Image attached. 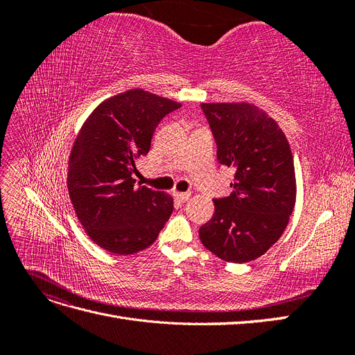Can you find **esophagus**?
I'll return each mask as SVG.
<instances>
[{"label":"esophagus","mask_w":355,"mask_h":355,"mask_svg":"<svg viewBox=\"0 0 355 355\" xmlns=\"http://www.w3.org/2000/svg\"><path fill=\"white\" fill-rule=\"evenodd\" d=\"M173 196L178 201L180 202H185L189 197H191V192H179V191H173Z\"/></svg>","instance_id":"1"}]
</instances>
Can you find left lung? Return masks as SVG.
Wrapping results in <instances>:
<instances>
[{
	"label": "left lung",
	"instance_id": "1",
	"mask_svg": "<svg viewBox=\"0 0 355 355\" xmlns=\"http://www.w3.org/2000/svg\"><path fill=\"white\" fill-rule=\"evenodd\" d=\"M219 163L235 170L228 197L213 200L200 240L222 261L244 263L270 250L296 201L292 149L274 118L253 103H201Z\"/></svg>",
	"mask_w": 355,
	"mask_h": 355
}]
</instances>
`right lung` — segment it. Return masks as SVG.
Returning <instances> with one entry per match:
<instances>
[{"mask_svg": "<svg viewBox=\"0 0 355 355\" xmlns=\"http://www.w3.org/2000/svg\"><path fill=\"white\" fill-rule=\"evenodd\" d=\"M180 103L142 89L103 101L75 139L68 192L89 237L102 249L133 254L151 245L173 211V198L136 185L135 161L146 155L158 123Z\"/></svg>", "mask_w": 355, "mask_h": 355, "instance_id": "1", "label": "right lung"}]
</instances>
